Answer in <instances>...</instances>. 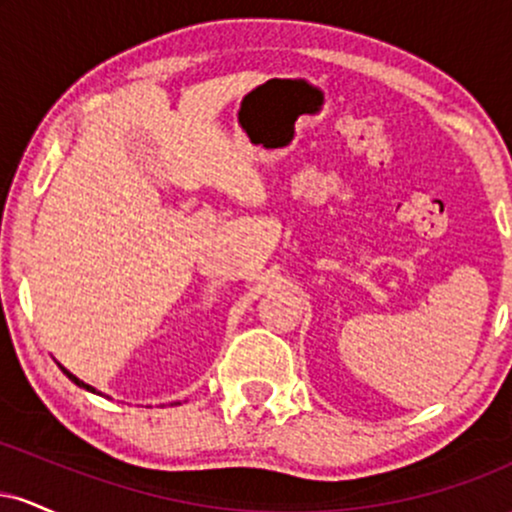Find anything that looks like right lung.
Listing matches in <instances>:
<instances>
[{
	"instance_id": "add662e5",
	"label": "right lung",
	"mask_w": 512,
	"mask_h": 512,
	"mask_svg": "<svg viewBox=\"0 0 512 512\" xmlns=\"http://www.w3.org/2000/svg\"><path fill=\"white\" fill-rule=\"evenodd\" d=\"M62 368V366H60ZM64 370V373H67V378L69 380H72V383H76V385H79V387H84V390H88V392H96V390H93V387L91 385H86V383H81V380L79 378H76V375H72V373H69V370L67 368H62Z\"/></svg>"
}]
</instances>
